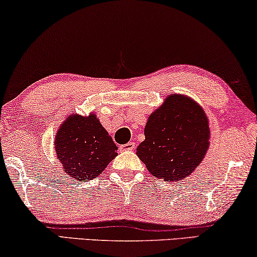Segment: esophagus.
<instances>
[{"instance_id": "1", "label": "esophagus", "mask_w": 257, "mask_h": 257, "mask_svg": "<svg viewBox=\"0 0 257 257\" xmlns=\"http://www.w3.org/2000/svg\"><path fill=\"white\" fill-rule=\"evenodd\" d=\"M121 148L123 150H134L135 149V142H128L123 144V146H121Z\"/></svg>"}]
</instances>
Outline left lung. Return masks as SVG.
Wrapping results in <instances>:
<instances>
[{
  "label": "left lung",
  "instance_id": "1",
  "mask_svg": "<svg viewBox=\"0 0 257 257\" xmlns=\"http://www.w3.org/2000/svg\"><path fill=\"white\" fill-rule=\"evenodd\" d=\"M208 117L197 101L172 93L150 114L146 140L136 155L149 172L164 182H178L192 175L209 148Z\"/></svg>",
  "mask_w": 257,
  "mask_h": 257
}]
</instances>
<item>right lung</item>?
Wrapping results in <instances>:
<instances>
[{
	"label": "right lung",
	"mask_w": 257,
	"mask_h": 257,
	"mask_svg": "<svg viewBox=\"0 0 257 257\" xmlns=\"http://www.w3.org/2000/svg\"><path fill=\"white\" fill-rule=\"evenodd\" d=\"M53 144L63 171L79 182L96 178L117 156L116 144L93 111L67 115Z\"/></svg>",
	"instance_id": "right-lung-1"
}]
</instances>
